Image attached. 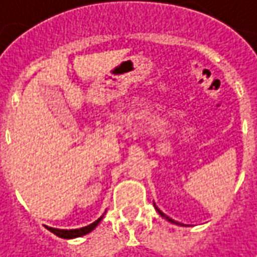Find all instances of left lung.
Wrapping results in <instances>:
<instances>
[{"instance_id":"obj_1","label":"left lung","mask_w":257,"mask_h":257,"mask_svg":"<svg viewBox=\"0 0 257 257\" xmlns=\"http://www.w3.org/2000/svg\"><path fill=\"white\" fill-rule=\"evenodd\" d=\"M156 209H157V211H159V214H160V215H161V217H163V218H166V219H167V221H170V222H173V224H179V222H176V221H174V219L169 218V217H167V215H166V214H163V212H161V211H160V209H159V208H157V206H156Z\"/></svg>"}]
</instances>
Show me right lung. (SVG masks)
<instances>
[{"instance_id":"right-lung-1","label":"right lung","mask_w":257,"mask_h":257,"mask_svg":"<svg viewBox=\"0 0 257 257\" xmlns=\"http://www.w3.org/2000/svg\"><path fill=\"white\" fill-rule=\"evenodd\" d=\"M101 218H103V215L98 219H96L94 222H91L90 225L83 227V228H75V230H59V228L48 227V230H49L51 233L55 234V235L61 237V238H75V237H81V235H85V234H88L90 231H93V230L98 225V222L101 221Z\"/></svg>"}]
</instances>
